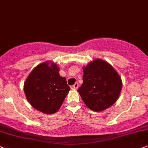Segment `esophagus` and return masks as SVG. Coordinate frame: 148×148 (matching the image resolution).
Masks as SVG:
<instances>
[{
    "label": "esophagus",
    "instance_id": "1",
    "mask_svg": "<svg viewBox=\"0 0 148 148\" xmlns=\"http://www.w3.org/2000/svg\"><path fill=\"white\" fill-rule=\"evenodd\" d=\"M78 87V83H76L74 85H73L72 86H71V88L73 89H77Z\"/></svg>",
    "mask_w": 148,
    "mask_h": 148
}]
</instances>
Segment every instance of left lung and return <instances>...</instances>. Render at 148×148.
I'll use <instances>...</instances> for the list:
<instances>
[{
  "label": "left lung",
  "instance_id": "left-lung-1",
  "mask_svg": "<svg viewBox=\"0 0 148 148\" xmlns=\"http://www.w3.org/2000/svg\"><path fill=\"white\" fill-rule=\"evenodd\" d=\"M83 83L78 89L83 102L91 110L102 111L118 99L122 83L109 63L95 59L83 69Z\"/></svg>",
  "mask_w": 148,
  "mask_h": 148
}]
</instances>
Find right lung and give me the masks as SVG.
Segmentation results:
<instances>
[{"mask_svg": "<svg viewBox=\"0 0 148 148\" xmlns=\"http://www.w3.org/2000/svg\"><path fill=\"white\" fill-rule=\"evenodd\" d=\"M57 65L48 62L33 69L24 83L28 101L35 108L46 114L55 113L62 105L70 88L59 74Z\"/></svg>", "mask_w": 148, "mask_h": 148, "instance_id": "add662e5", "label": "right lung"}]
</instances>
